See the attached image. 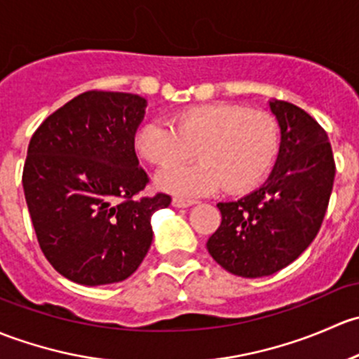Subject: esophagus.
I'll return each instance as SVG.
<instances>
[{"label": "esophagus", "mask_w": 359, "mask_h": 359, "mask_svg": "<svg viewBox=\"0 0 359 359\" xmlns=\"http://www.w3.org/2000/svg\"><path fill=\"white\" fill-rule=\"evenodd\" d=\"M194 204H195V201H187V198H180V197L172 198V205L178 207V209H184V207H190Z\"/></svg>", "instance_id": "esophagus-1"}]
</instances>
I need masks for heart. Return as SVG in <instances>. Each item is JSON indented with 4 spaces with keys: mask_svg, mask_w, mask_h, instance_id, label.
I'll list each match as a JSON object with an SVG mask.
<instances>
[{
    "mask_svg": "<svg viewBox=\"0 0 359 359\" xmlns=\"http://www.w3.org/2000/svg\"><path fill=\"white\" fill-rule=\"evenodd\" d=\"M138 154L161 169L193 158L191 168L161 172V190L197 197L224 187L228 194H247L261 183L275 162L280 147L278 124L264 110H247L235 103H204L176 114L171 126L150 121L135 135Z\"/></svg>",
    "mask_w": 359,
    "mask_h": 359,
    "instance_id": "1",
    "label": "heart"
}]
</instances>
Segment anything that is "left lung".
I'll use <instances>...</instances> for the list:
<instances>
[{
	"label": "left lung",
	"mask_w": 359,
	"mask_h": 359,
	"mask_svg": "<svg viewBox=\"0 0 359 359\" xmlns=\"http://www.w3.org/2000/svg\"><path fill=\"white\" fill-rule=\"evenodd\" d=\"M282 142L271 175L236 202H219L221 224L207 240L212 259L243 278L280 271L297 259L323 223L335 178L325 129L299 107L271 100Z\"/></svg>",
	"instance_id": "1"
}]
</instances>
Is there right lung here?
<instances>
[{"label":"right lung","mask_w":359,"mask_h":359,"mask_svg":"<svg viewBox=\"0 0 359 359\" xmlns=\"http://www.w3.org/2000/svg\"><path fill=\"white\" fill-rule=\"evenodd\" d=\"M147 100L86 91L51 114L27 149L22 184L44 257L81 285L123 282L152 243L150 217L171 204L157 194L135 201L149 176L135 135Z\"/></svg>","instance_id":"1"}]
</instances>
